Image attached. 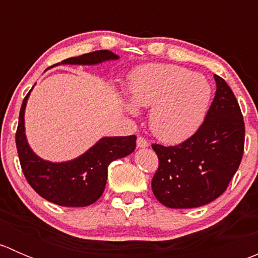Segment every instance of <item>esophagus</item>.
Instances as JSON below:
<instances>
[{
	"label": "esophagus",
	"instance_id": "1",
	"mask_svg": "<svg viewBox=\"0 0 258 258\" xmlns=\"http://www.w3.org/2000/svg\"><path fill=\"white\" fill-rule=\"evenodd\" d=\"M147 146H148V142L145 137L140 136L139 139H137V147H147Z\"/></svg>",
	"mask_w": 258,
	"mask_h": 258
}]
</instances>
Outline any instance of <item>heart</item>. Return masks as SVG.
<instances>
[{
    "label": "heart",
    "mask_w": 258,
    "mask_h": 258,
    "mask_svg": "<svg viewBox=\"0 0 258 258\" xmlns=\"http://www.w3.org/2000/svg\"><path fill=\"white\" fill-rule=\"evenodd\" d=\"M130 93L136 105L151 107L150 128L165 142H179L201 126L211 100L206 77L176 64H147L132 74ZM130 112L136 113L132 102Z\"/></svg>",
    "instance_id": "1"
}]
</instances>
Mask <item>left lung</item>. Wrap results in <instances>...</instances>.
<instances>
[{
	"instance_id": "8db88e82",
	"label": "left lung",
	"mask_w": 258,
	"mask_h": 258,
	"mask_svg": "<svg viewBox=\"0 0 258 258\" xmlns=\"http://www.w3.org/2000/svg\"><path fill=\"white\" fill-rule=\"evenodd\" d=\"M216 95L196 132L175 146L153 144L158 168L156 199L171 209H194L220 197L235 176L244 150V122L230 86L215 75Z\"/></svg>"
}]
</instances>
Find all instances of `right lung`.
Segmentation results:
<instances>
[{"label": "right lung", "instance_id": "add662e5", "mask_svg": "<svg viewBox=\"0 0 258 258\" xmlns=\"http://www.w3.org/2000/svg\"><path fill=\"white\" fill-rule=\"evenodd\" d=\"M118 57L108 49H100L62 63L95 64ZM30 92L23 98L16 131V147L20 165L30 186L47 201L66 207H85L102 196L107 181L108 165L130 155L136 148V136L105 137L79 158L70 162L52 163L32 152L25 137L23 114Z\"/></svg>", "mask_w": 258, "mask_h": 258}]
</instances>
